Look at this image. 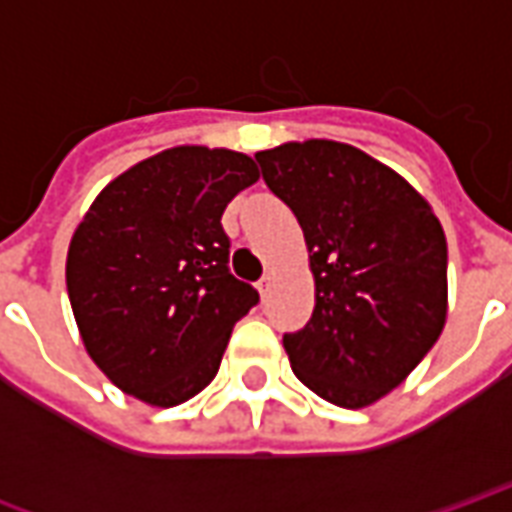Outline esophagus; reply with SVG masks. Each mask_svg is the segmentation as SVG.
<instances>
[{
  "instance_id": "esophagus-1",
  "label": "esophagus",
  "mask_w": 512,
  "mask_h": 512,
  "mask_svg": "<svg viewBox=\"0 0 512 512\" xmlns=\"http://www.w3.org/2000/svg\"><path fill=\"white\" fill-rule=\"evenodd\" d=\"M257 290H260V296L266 299L268 290H271V274H266V277H263V279H260V282H257Z\"/></svg>"
}]
</instances>
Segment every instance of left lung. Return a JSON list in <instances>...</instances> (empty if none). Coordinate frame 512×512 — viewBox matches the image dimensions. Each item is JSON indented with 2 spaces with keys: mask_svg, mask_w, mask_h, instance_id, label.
Returning a JSON list of instances; mask_svg holds the SVG:
<instances>
[{
  "mask_svg": "<svg viewBox=\"0 0 512 512\" xmlns=\"http://www.w3.org/2000/svg\"><path fill=\"white\" fill-rule=\"evenodd\" d=\"M255 158L268 189L299 219L315 277L312 318L282 337L290 367L334 406H370L444 329L439 219L397 172L343 142H288Z\"/></svg>",
  "mask_w": 512,
  "mask_h": 512,
  "instance_id": "1",
  "label": "left lung"
}]
</instances>
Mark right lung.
I'll use <instances>...</instances> for the list:
<instances>
[{
    "label": "right lung",
    "instance_id": "1",
    "mask_svg": "<svg viewBox=\"0 0 512 512\" xmlns=\"http://www.w3.org/2000/svg\"><path fill=\"white\" fill-rule=\"evenodd\" d=\"M260 178L235 150L172 147L106 186L68 249L84 348L150 406H178L219 373L233 326L260 296L230 274L222 213Z\"/></svg>",
    "mask_w": 512,
    "mask_h": 512
}]
</instances>
